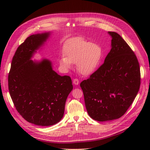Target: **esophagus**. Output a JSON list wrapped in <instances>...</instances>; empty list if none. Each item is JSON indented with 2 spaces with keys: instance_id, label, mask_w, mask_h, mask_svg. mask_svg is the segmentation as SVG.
<instances>
[{
  "instance_id": "obj_1",
  "label": "esophagus",
  "mask_w": 150,
  "mask_h": 150,
  "mask_svg": "<svg viewBox=\"0 0 150 150\" xmlns=\"http://www.w3.org/2000/svg\"><path fill=\"white\" fill-rule=\"evenodd\" d=\"M80 81L79 80H78V79H77V78H75V79H74L73 80V83L75 85H78V84H79Z\"/></svg>"
}]
</instances>
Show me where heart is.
Returning a JSON list of instances; mask_svg holds the SVG:
<instances>
[{"label":"heart","mask_w":150,"mask_h":150,"mask_svg":"<svg viewBox=\"0 0 150 150\" xmlns=\"http://www.w3.org/2000/svg\"><path fill=\"white\" fill-rule=\"evenodd\" d=\"M64 54L59 63L64 69L75 64L79 72L83 75H91L97 69L102 55L101 47L91 43L83 38H76L69 42L64 47Z\"/></svg>","instance_id":"heart-1"}]
</instances>
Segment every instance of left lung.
Masks as SVG:
<instances>
[{
	"label": "left lung",
	"mask_w": 150,
	"mask_h": 150,
	"mask_svg": "<svg viewBox=\"0 0 150 150\" xmlns=\"http://www.w3.org/2000/svg\"><path fill=\"white\" fill-rule=\"evenodd\" d=\"M108 33L112 36V48L104 63L80 83L89 115L100 122L123 115L140 85V66L134 52L119 34Z\"/></svg>",
	"instance_id": "8db88e82"
}]
</instances>
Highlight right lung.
I'll list each match as a JSON object with an SVG mask.
<instances>
[{
    "mask_svg": "<svg viewBox=\"0 0 150 150\" xmlns=\"http://www.w3.org/2000/svg\"><path fill=\"white\" fill-rule=\"evenodd\" d=\"M49 36V33L31 35L18 47L8 79L18 112L27 122L39 126L53 125L61 120L66 99L73 89L70 77L58 75L50 61L30 59Z\"/></svg>",
    "mask_w": 150,
    "mask_h": 150,
    "instance_id": "obj_1",
    "label": "right lung"
}]
</instances>
